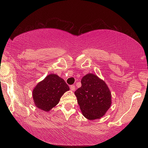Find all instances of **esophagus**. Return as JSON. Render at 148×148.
Returning a JSON list of instances; mask_svg holds the SVG:
<instances>
[{
  "instance_id": "34e87169",
  "label": "esophagus",
  "mask_w": 148,
  "mask_h": 148,
  "mask_svg": "<svg viewBox=\"0 0 148 148\" xmlns=\"http://www.w3.org/2000/svg\"><path fill=\"white\" fill-rule=\"evenodd\" d=\"M70 88H71L72 91H74L76 90V86H74V85H72V86H70Z\"/></svg>"
}]
</instances>
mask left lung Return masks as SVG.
I'll list each match as a JSON object with an SVG mask.
<instances>
[{
  "mask_svg": "<svg viewBox=\"0 0 148 148\" xmlns=\"http://www.w3.org/2000/svg\"><path fill=\"white\" fill-rule=\"evenodd\" d=\"M82 86L74 92L82 114L89 120L99 119L112 104V95L103 80L92 73L81 80Z\"/></svg>",
  "mask_w": 148,
  "mask_h": 148,
  "instance_id": "left-lung-1",
  "label": "left lung"
}]
</instances>
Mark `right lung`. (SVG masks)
I'll return each instance as SVG.
<instances>
[{
	"mask_svg": "<svg viewBox=\"0 0 148 148\" xmlns=\"http://www.w3.org/2000/svg\"><path fill=\"white\" fill-rule=\"evenodd\" d=\"M69 89L61 77L54 74L47 75L32 91L34 103L38 108L49 112L59 103L60 98Z\"/></svg>",
	"mask_w": 148,
	"mask_h": 148,
	"instance_id": "right-lung-1",
	"label": "right lung"
}]
</instances>
